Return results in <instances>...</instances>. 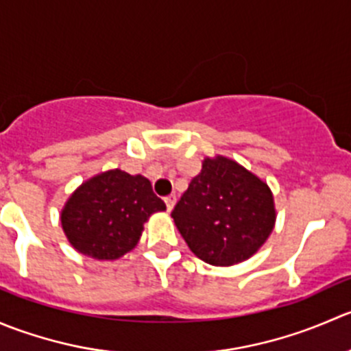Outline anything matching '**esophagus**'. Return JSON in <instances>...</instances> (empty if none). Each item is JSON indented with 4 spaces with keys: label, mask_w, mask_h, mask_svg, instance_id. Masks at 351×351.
Listing matches in <instances>:
<instances>
[{
    "label": "esophagus",
    "mask_w": 351,
    "mask_h": 351,
    "mask_svg": "<svg viewBox=\"0 0 351 351\" xmlns=\"http://www.w3.org/2000/svg\"><path fill=\"white\" fill-rule=\"evenodd\" d=\"M176 203H177V197L174 196V194H172V196H169V197H165V204H167V210L169 211L174 210Z\"/></svg>",
    "instance_id": "34e87169"
}]
</instances>
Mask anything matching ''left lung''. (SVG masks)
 I'll return each instance as SVG.
<instances>
[{
    "label": "left lung",
    "instance_id": "left-lung-1",
    "mask_svg": "<svg viewBox=\"0 0 351 351\" xmlns=\"http://www.w3.org/2000/svg\"><path fill=\"white\" fill-rule=\"evenodd\" d=\"M177 230L196 258L211 266L247 261L276 223L268 184L223 155L204 157L172 211Z\"/></svg>",
    "mask_w": 351,
    "mask_h": 351
}]
</instances>
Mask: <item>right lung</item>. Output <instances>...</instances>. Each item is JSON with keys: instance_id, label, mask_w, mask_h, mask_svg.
<instances>
[{"instance_id": "right-lung-1", "label": "right lung", "mask_w": 351, "mask_h": 351, "mask_svg": "<svg viewBox=\"0 0 351 351\" xmlns=\"http://www.w3.org/2000/svg\"><path fill=\"white\" fill-rule=\"evenodd\" d=\"M158 211H165V203L147 177L112 169L73 191L61 210V227L80 254L114 261L136 247L143 225Z\"/></svg>"}]
</instances>
